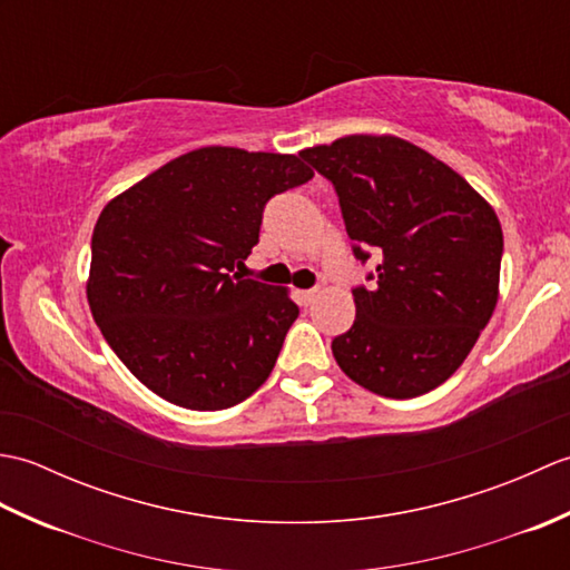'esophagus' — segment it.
Returning a JSON list of instances; mask_svg holds the SVG:
<instances>
[{"mask_svg": "<svg viewBox=\"0 0 570 570\" xmlns=\"http://www.w3.org/2000/svg\"><path fill=\"white\" fill-rule=\"evenodd\" d=\"M316 296H318V288H306V292H298L301 306H311L313 301H316Z\"/></svg>", "mask_w": 570, "mask_h": 570, "instance_id": "obj_1", "label": "esophagus"}]
</instances>
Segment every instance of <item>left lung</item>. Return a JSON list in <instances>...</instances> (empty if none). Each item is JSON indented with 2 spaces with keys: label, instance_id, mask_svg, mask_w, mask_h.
<instances>
[{
  "label": "left lung",
  "instance_id": "1",
  "mask_svg": "<svg viewBox=\"0 0 570 570\" xmlns=\"http://www.w3.org/2000/svg\"><path fill=\"white\" fill-rule=\"evenodd\" d=\"M335 186L347 237L372 288H355V323L333 341L350 380L414 399L463 365L500 296L502 225L468 180L394 135H350L301 151ZM372 278V274L367 276Z\"/></svg>",
  "mask_w": 570,
  "mask_h": 570
}]
</instances>
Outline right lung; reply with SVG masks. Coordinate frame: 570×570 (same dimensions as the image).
Masks as SVG:
<instances>
[{"instance_id":"obj_1","label":"right lung","mask_w":570,"mask_h":570,"mask_svg":"<svg viewBox=\"0 0 570 570\" xmlns=\"http://www.w3.org/2000/svg\"><path fill=\"white\" fill-rule=\"evenodd\" d=\"M313 178L294 154L203 147L105 205L88 304L105 341L166 402L217 411L269 377L298 318L288 288L242 278L264 205Z\"/></svg>"}]
</instances>
